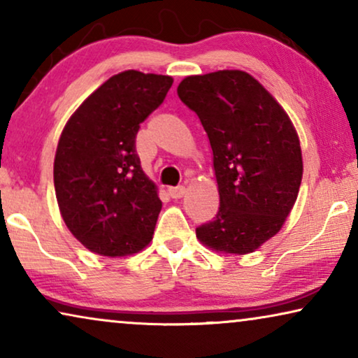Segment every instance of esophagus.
<instances>
[{
  "label": "esophagus",
  "mask_w": 358,
  "mask_h": 358,
  "mask_svg": "<svg viewBox=\"0 0 358 358\" xmlns=\"http://www.w3.org/2000/svg\"><path fill=\"white\" fill-rule=\"evenodd\" d=\"M185 192H187V189H185L184 185H179V187H171V189H169V195H171V197H173V199L184 197Z\"/></svg>",
  "instance_id": "34e87169"
}]
</instances>
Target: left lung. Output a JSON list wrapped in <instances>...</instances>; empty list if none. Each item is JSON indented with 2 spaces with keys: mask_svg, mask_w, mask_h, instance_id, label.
<instances>
[{
  "mask_svg": "<svg viewBox=\"0 0 358 358\" xmlns=\"http://www.w3.org/2000/svg\"><path fill=\"white\" fill-rule=\"evenodd\" d=\"M178 96L207 131L220 208L195 229L223 254L254 252L280 231L303 178L300 138L275 97L243 70L185 76Z\"/></svg>",
  "mask_w": 358,
  "mask_h": 358,
  "instance_id": "1",
  "label": "left lung"
}]
</instances>
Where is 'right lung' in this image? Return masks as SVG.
<instances>
[{
    "mask_svg": "<svg viewBox=\"0 0 358 358\" xmlns=\"http://www.w3.org/2000/svg\"><path fill=\"white\" fill-rule=\"evenodd\" d=\"M173 81L136 70L110 76L62 131L53 161L58 208L70 233L91 252L125 257L153 239L163 203L141 169L135 136Z\"/></svg>",
    "mask_w": 358,
    "mask_h": 358,
    "instance_id": "right-lung-1",
    "label": "right lung"
}]
</instances>
